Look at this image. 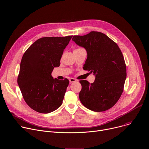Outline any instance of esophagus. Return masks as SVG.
<instances>
[{
	"label": "esophagus",
	"instance_id": "34e87169",
	"mask_svg": "<svg viewBox=\"0 0 149 149\" xmlns=\"http://www.w3.org/2000/svg\"><path fill=\"white\" fill-rule=\"evenodd\" d=\"M77 80H75V78H71L69 79V82L70 83H74V82H75Z\"/></svg>",
	"mask_w": 149,
	"mask_h": 149
}]
</instances>
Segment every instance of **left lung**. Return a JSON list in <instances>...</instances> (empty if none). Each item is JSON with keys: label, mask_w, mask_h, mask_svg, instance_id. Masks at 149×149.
I'll return each mask as SVG.
<instances>
[{"label": "left lung", "mask_w": 149, "mask_h": 149, "mask_svg": "<svg viewBox=\"0 0 149 149\" xmlns=\"http://www.w3.org/2000/svg\"><path fill=\"white\" fill-rule=\"evenodd\" d=\"M72 40L86 49L87 57L83 68L95 76L93 83L80 81L81 102L93 111L108 110L119 100L126 78L121 50L116 42L101 32L92 31L84 36H74Z\"/></svg>", "instance_id": "1"}]
</instances>
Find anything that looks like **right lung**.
Instances as JSON below:
<instances>
[{"label": "right lung", "mask_w": 149, "mask_h": 149, "mask_svg": "<svg viewBox=\"0 0 149 149\" xmlns=\"http://www.w3.org/2000/svg\"><path fill=\"white\" fill-rule=\"evenodd\" d=\"M72 36L44 37L30 46L23 56L18 84L26 104L40 113L61 107L69 80L53 78V69L60 66L63 50Z\"/></svg>", "instance_id": "right-lung-1"}]
</instances>
